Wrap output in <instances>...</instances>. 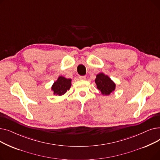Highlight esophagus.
<instances>
[{
  "label": "esophagus",
  "instance_id": "34e87169",
  "mask_svg": "<svg viewBox=\"0 0 160 160\" xmlns=\"http://www.w3.org/2000/svg\"><path fill=\"white\" fill-rule=\"evenodd\" d=\"M79 78H80V80H84L86 79V77H85V76H80Z\"/></svg>",
  "mask_w": 160,
  "mask_h": 160
}]
</instances>
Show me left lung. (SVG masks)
I'll use <instances>...</instances> for the list:
<instances>
[{"label": "left lung", "mask_w": 160, "mask_h": 160, "mask_svg": "<svg viewBox=\"0 0 160 160\" xmlns=\"http://www.w3.org/2000/svg\"><path fill=\"white\" fill-rule=\"evenodd\" d=\"M95 83L97 89L103 95H109L115 89V83L108 75L100 72L96 76Z\"/></svg>", "instance_id": "left-lung-1"}]
</instances>
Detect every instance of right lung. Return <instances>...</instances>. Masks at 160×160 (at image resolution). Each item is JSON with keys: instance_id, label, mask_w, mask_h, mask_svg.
Returning a JSON list of instances; mask_svg holds the SVG:
<instances>
[{"instance_id": "1", "label": "right lung", "mask_w": 160, "mask_h": 160, "mask_svg": "<svg viewBox=\"0 0 160 160\" xmlns=\"http://www.w3.org/2000/svg\"><path fill=\"white\" fill-rule=\"evenodd\" d=\"M71 79L66 78L63 77H59L58 80L54 82L51 89L54 92V95H63L71 86Z\"/></svg>"}]
</instances>
